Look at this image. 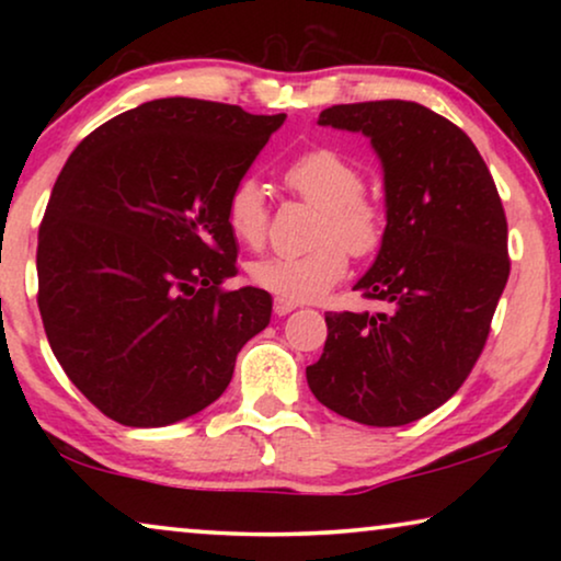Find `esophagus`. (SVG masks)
I'll use <instances>...</instances> for the list:
<instances>
[{
    "instance_id": "1",
    "label": "esophagus",
    "mask_w": 561,
    "mask_h": 561,
    "mask_svg": "<svg viewBox=\"0 0 561 561\" xmlns=\"http://www.w3.org/2000/svg\"><path fill=\"white\" fill-rule=\"evenodd\" d=\"M298 304H294V301H288V298H275V304H273V311L278 313V317H286V313H290L296 309Z\"/></svg>"
}]
</instances>
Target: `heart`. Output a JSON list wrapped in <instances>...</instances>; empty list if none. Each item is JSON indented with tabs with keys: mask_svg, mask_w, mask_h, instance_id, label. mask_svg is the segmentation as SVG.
I'll use <instances>...</instances> for the list:
<instances>
[{
	"mask_svg": "<svg viewBox=\"0 0 561 561\" xmlns=\"http://www.w3.org/2000/svg\"><path fill=\"white\" fill-rule=\"evenodd\" d=\"M283 181L321 209L317 248L298 255H267L250 265L255 286L288 301H313L324 296L347 271V252L365 257L380 248L386 217L373 198L363 194L365 175L355 160L334 148H313L296 156L283 171ZM227 227L234 240L257 248L265 240L267 206L263 186L244 175L227 196Z\"/></svg>",
	"mask_w": 561,
	"mask_h": 561,
	"instance_id": "heart-1",
	"label": "heart"
}]
</instances>
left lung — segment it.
Masks as SVG:
<instances>
[{"instance_id": "8db88e82", "label": "left lung", "mask_w": 561, "mask_h": 561, "mask_svg": "<svg viewBox=\"0 0 561 561\" xmlns=\"http://www.w3.org/2000/svg\"><path fill=\"white\" fill-rule=\"evenodd\" d=\"M319 125L363 133L380 160L386 232L355 290L386 311L327 313L306 380L344 419L411 424L457 393L485 347L511 273L501 196L470 137L416 102L336 104Z\"/></svg>"}]
</instances>
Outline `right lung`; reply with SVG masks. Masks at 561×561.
<instances>
[{"label":"right lung","instance_id":"add662e5","mask_svg":"<svg viewBox=\"0 0 561 561\" xmlns=\"http://www.w3.org/2000/svg\"><path fill=\"white\" fill-rule=\"evenodd\" d=\"M283 122L156 99L66 160L37 237V306L53 355L104 416L137 428L194 416L267 327V290L221 288L237 275L225 209Z\"/></svg>","mask_w":561,"mask_h":561}]
</instances>
